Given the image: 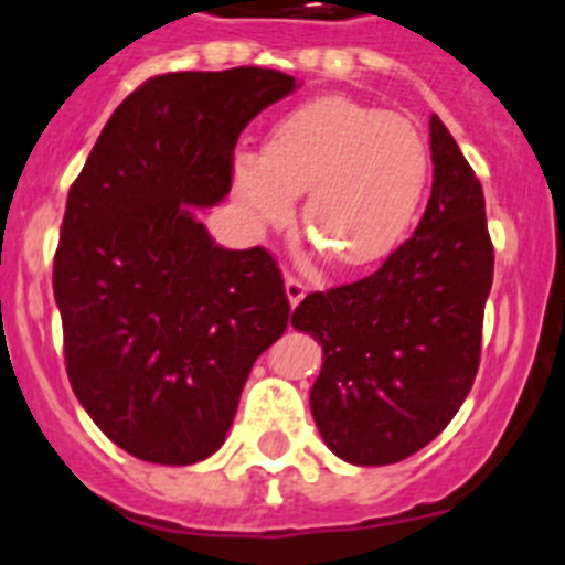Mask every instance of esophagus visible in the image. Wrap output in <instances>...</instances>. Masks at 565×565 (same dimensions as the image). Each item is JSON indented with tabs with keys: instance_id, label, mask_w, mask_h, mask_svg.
I'll list each match as a JSON object with an SVG mask.
<instances>
[{
	"instance_id": "1",
	"label": "esophagus",
	"mask_w": 565,
	"mask_h": 565,
	"mask_svg": "<svg viewBox=\"0 0 565 565\" xmlns=\"http://www.w3.org/2000/svg\"><path fill=\"white\" fill-rule=\"evenodd\" d=\"M285 296H288V305L296 307L307 296V285L296 277H285Z\"/></svg>"
}]
</instances>
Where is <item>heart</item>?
<instances>
[{"label": "heart", "mask_w": 565, "mask_h": 565, "mask_svg": "<svg viewBox=\"0 0 565 565\" xmlns=\"http://www.w3.org/2000/svg\"><path fill=\"white\" fill-rule=\"evenodd\" d=\"M249 220L285 227L305 194L307 238L340 269H367L401 247L431 183V148L409 117L321 95L271 126L264 153L233 159Z\"/></svg>", "instance_id": "b5f03b06"}]
</instances>
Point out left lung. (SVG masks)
<instances>
[{"label":"left lung","instance_id":"obj_1","mask_svg":"<svg viewBox=\"0 0 565 565\" xmlns=\"http://www.w3.org/2000/svg\"><path fill=\"white\" fill-rule=\"evenodd\" d=\"M434 183L415 236L371 277L310 294L290 323L323 365L310 409L323 443L356 467L409 459L470 395L494 275L480 181L431 117Z\"/></svg>","mask_w":565,"mask_h":565}]
</instances>
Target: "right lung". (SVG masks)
Segmentation results:
<instances>
[{
    "instance_id": "obj_1",
    "label": "right lung",
    "mask_w": 565,
    "mask_h": 565,
    "mask_svg": "<svg viewBox=\"0 0 565 565\" xmlns=\"http://www.w3.org/2000/svg\"><path fill=\"white\" fill-rule=\"evenodd\" d=\"M296 87L269 68L153 76L111 111L71 186L54 255L65 367L134 459L216 454L255 360L288 327L275 258L214 244L198 209L225 200L238 134Z\"/></svg>"
}]
</instances>
